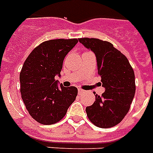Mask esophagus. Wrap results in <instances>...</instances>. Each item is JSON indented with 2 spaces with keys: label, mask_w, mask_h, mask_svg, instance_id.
Wrapping results in <instances>:
<instances>
[{
  "label": "esophagus",
  "mask_w": 153,
  "mask_h": 153,
  "mask_svg": "<svg viewBox=\"0 0 153 153\" xmlns=\"http://www.w3.org/2000/svg\"><path fill=\"white\" fill-rule=\"evenodd\" d=\"M85 90H84V89H78V93H79V94H84V93H85Z\"/></svg>",
  "instance_id": "obj_1"
}]
</instances>
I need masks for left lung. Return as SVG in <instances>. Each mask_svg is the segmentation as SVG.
Returning a JSON list of instances; mask_svg holds the SVG:
<instances>
[{
    "mask_svg": "<svg viewBox=\"0 0 153 153\" xmlns=\"http://www.w3.org/2000/svg\"><path fill=\"white\" fill-rule=\"evenodd\" d=\"M79 42L95 54L97 72L105 92L96 94L94 104L85 109L95 126L109 128L119 124L129 111L135 96L134 70L126 56L112 43L94 38H81Z\"/></svg>",
    "mask_w": 153,
    "mask_h": 153,
    "instance_id": "8db88e82",
    "label": "left lung"
}]
</instances>
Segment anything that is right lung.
<instances>
[{"mask_svg": "<svg viewBox=\"0 0 153 153\" xmlns=\"http://www.w3.org/2000/svg\"><path fill=\"white\" fill-rule=\"evenodd\" d=\"M77 39H59L42 42L32 51L20 72V91L26 110L41 124L56 123L64 118L76 99L74 86L58 85L65 56Z\"/></svg>", "mask_w": 153, "mask_h": 153, "instance_id": "add662e5", "label": "right lung"}]
</instances>
